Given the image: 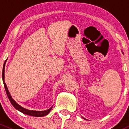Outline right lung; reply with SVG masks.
Instances as JSON below:
<instances>
[{
	"label": "right lung",
	"instance_id": "1",
	"mask_svg": "<svg viewBox=\"0 0 129 129\" xmlns=\"http://www.w3.org/2000/svg\"><path fill=\"white\" fill-rule=\"evenodd\" d=\"M6 60L5 61L4 63V66H3V69H2V80H3V83H4V88L5 90H6V93H7V95L8 97L9 101H10L11 104H12L13 106L16 109H17L18 110H19L20 112H22L23 114H26V115H30V116H34V117H43L45 116V115H47L50 111L51 110L52 107L51 108H50L49 109L47 110H44V111H34V110H27V109H24L22 107H21L20 105H19L18 104H17L16 102H15L14 99L12 98L11 95H10V93L9 92L8 89H7V85H6V83L4 82V68H5V63H6Z\"/></svg>",
	"mask_w": 129,
	"mask_h": 129
}]
</instances>
